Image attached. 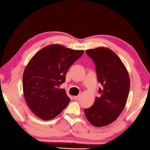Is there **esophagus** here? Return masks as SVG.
<instances>
[{
	"mask_svg": "<svg viewBox=\"0 0 150 150\" xmlns=\"http://www.w3.org/2000/svg\"><path fill=\"white\" fill-rule=\"evenodd\" d=\"M73 98H74L75 100H78L80 98V96H73Z\"/></svg>",
	"mask_w": 150,
	"mask_h": 150,
	"instance_id": "34e87169",
	"label": "esophagus"
}]
</instances>
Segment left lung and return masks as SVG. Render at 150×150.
I'll use <instances>...</instances> for the list:
<instances>
[{
	"label": "left lung",
	"instance_id": "8db88e82",
	"mask_svg": "<svg viewBox=\"0 0 150 150\" xmlns=\"http://www.w3.org/2000/svg\"><path fill=\"white\" fill-rule=\"evenodd\" d=\"M86 53L95 63L98 81L103 88H99L100 96L84 112L94 126H106L115 122L125 107L130 77L120 57L109 48L99 47L87 50Z\"/></svg>",
	"mask_w": 150,
	"mask_h": 150
}]
</instances>
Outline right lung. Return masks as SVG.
Segmentation results:
<instances>
[{
  "mask_svg": "<svg viewBox=\"0 0 150 150\" xmlns=\"http://www.w3.org/2000/svg\"><path fill=\"white\" fill-rule=\"evenodd\" d=\"M83 53V50L52 44L43 47L29 61L23 73V93L35 116L52 120L68 105L71 99L65 89L59 87L65 81L68 69Z\"/></svg>",
  "mask_w": 150,
  "mask_h": 150,
  "instance_id": "add662e5",
  "label": "right lung"
}]
</instances>
